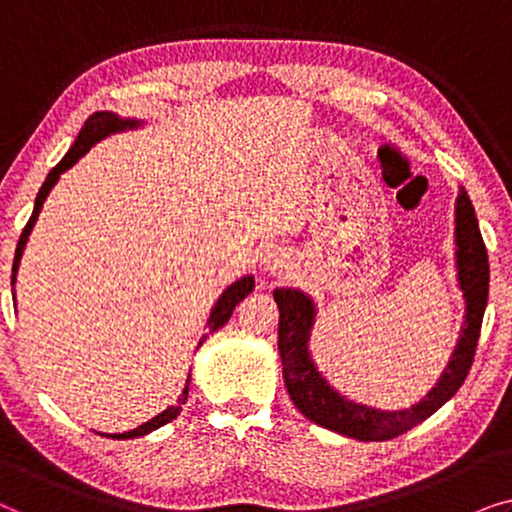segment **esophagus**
Listing matches in <instances>:
<instances>
[{
    "label": "esophagus",
    "instance_id": "34e87169",
    "mask_svg": "<svg viewBox=\"0 0 512 512\" xmlns=\"http://www.w3.org/2000/svg\"><path fill=\"white\" fill-rule=\"evenodd\" d=\"M279 258H284V254H270L268 256V265H272V268H277L279 263H284V261H279Z\"/></svg>",
    "mask_w": 512,
    "mask_h": 512
}]
</instances>
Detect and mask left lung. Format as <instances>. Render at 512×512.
Here are the masks:
<instances>
[{
	"label": "left lung",
	"mask_w": 512,
	"mask_h": 512,
	"mask_svg": "<svg viewBox=\"0 0 512 512\" xmlns=\"http://www.w3.org/2000/svg\"><path fill=\"white\" fill-rule=\"evenodd\" d=\"M457 272L459 289L466 300V321L461 326V338L457 342L445 373L440 375L436 387L426 394L417 405L408 410H375L370 405L354 403L340 396L328 384L314 366L310 349L312 324L317 317L312 298L298 289H275V303L279 307V356H282L284 384L289 389L291 401L314 424L342 433L356 440H389L422 424L433 412L450 401L464 384L468 370L473 366L475 347H478L482 317H485L487 293H489V263L487 249L482 242L478 219L471 198L459 188L457 195Z\"/></svg>",
	"instance_id": "8db88e82"
}]
</instances>
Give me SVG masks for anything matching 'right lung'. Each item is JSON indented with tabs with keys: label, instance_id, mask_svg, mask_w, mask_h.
Listing matches in <instances>:
<instances>
[{
	"label": "right lung",
	"instance_id": "obj_1",
	"mask_svg": "<svg viewBox=\"0 0 512 512\" xmlns=\"http://www.w3.org/2000/svg\"><path fill=\"white\" fill-rule=\"evenodd\" d=\"M137 125H139V121H135V118H121V116H116L114 111H95V114L90 116L86 123H83L79 137L74 139L72 149H69V151L65 153V158H62L60 163L55 165L51 172H48L44 186L39 188L37 200H34V212H32V216H30V221H27V226L23 228V233H20V240H18V247H16V258H13V275H11V282H16L18 263H20V256H23V251H25L27 237H30L34 223H37V216H39V212H41V207H44L46 195L51 193V188H53L55 184H58L60 174L65 172V170H69V167H72L81 156H86V153L90 151V146L100 142V139L114 135V132L137 128ZM251 291H254V277H251V275L237 279L235 284H230L228 289L221 293V298L216 300V305L212 307V314H209V319H207V328H209L207 335L214 333V331H219V328H221L223 324H226V321H228L230 317H233L235 305L240 303V300L247 298ZM207 335H202V340H205ZM202 340H200V345H202ZM188 380H191V377H188ZM186 398H188V382H186L184 391H181L177 405H170V408L163 410V412H160V415H156L153 419H149V422H146V424L137 426V429L125 431V433H107V436L116 438V440H128V438L146 436V433L156 431V429H160V426H165L167 422H172V419L177 417L179 412H181V405L186 403ZM102 436H104V433H102Z\"/></svg>",
	"mask_w": 512,
	"mask_h": 512
}]
</instances>
